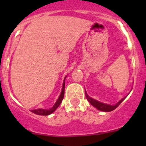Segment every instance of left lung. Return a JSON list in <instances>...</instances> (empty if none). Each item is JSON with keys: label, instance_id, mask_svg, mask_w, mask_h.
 Masks as SVG:
<instances>
[{"label": "left lung", "instance_id": "1", "mask_svg": "<svg viewBox=\"0 0 146 146\" xmlns=\"http://www.w3.org/2000/svg\"><path fill=\"white\" fill-rule=\"evenodd\" d=\"M85 93H86V99H87V100L89 102L91 103V105L94 106V108H96V109L99 110H100V111H104V112L113 111V110H115L116 108H118V105H119V104H121V103L122 102H123L126 97V96H125V97L122 98V99H121L119 102H118L116 104H114V105H111V104H105V103L101 102H99L97 101V100H96V99H93V98L90 97V96L88 95L87 93H86V90H85Z\"/></svg>", "mask_w": 146, "mask_h": 146}]
</instances>
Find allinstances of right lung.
<instances>
[{
    "instance_id": "obj_1",
    "label": "right lung",
    "mask_w": 146,
    "mask_h": 146,
    "mask_svg": "<svg viewBox=\"0 0 146 146\" xmlns=\"http://www.w3.org/2000/svg\"><path fill=\"white\" fill-rule=\"evenodd\" d=\"M66 77L64 78V82H63V86H62V90L61 92H60V96H59L58 99H57L56 102L55 103L53 106L49 110H45V109H36V110H32L31 112L32 113H35V114L38 115H49L51 113H52L53 112L55 111V110L57 109L59 107V105L60 104V103L62 102V100L64 99V89H65V79Z\"/></svg>"
}]
</instances>
